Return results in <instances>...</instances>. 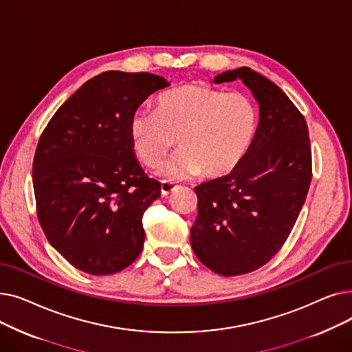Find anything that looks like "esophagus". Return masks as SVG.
Listing matches in <instances>:
<instances>
[{"label":"esophagus","mask_w":352,"mask_h":352,"mask_svg":"<svg viewBox=\"0 0 352 352\" xmlns=\"http://www.w3.org/2000/svg\"><path fill=\"white\" fill-rule=\"evenodd\" d=\"M174 188H175V184H174V182L165 181V179L161 181V195H162V197H165V195H168L170 192H173Z\"/></svg>","instance_id":"1"}]
</instances>
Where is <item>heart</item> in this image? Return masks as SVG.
<instances>
[{"mask_svg":"<svg viewBox=\"0 0 352 352\" xmlns=\"http://www.w3.org/2000/svg\"><path fill=\"white\" fill-rule=\"evenodd\" d=\"M135 157L155 166L177 138L181 150L161 166L170 178L202 171L219 178L247 157L256 134V111L248 97L201 85L184 84L162 92L155 111L135 109L128 124Z\"/></svg>","mask_w":352,"mask_h":352,"instance_id":"obj_1","label":"heart"}]
</instances>
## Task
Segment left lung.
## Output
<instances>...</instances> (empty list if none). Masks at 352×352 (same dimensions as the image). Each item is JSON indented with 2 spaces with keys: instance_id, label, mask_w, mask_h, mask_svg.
Instances as JSON below:
<instances>
[{
  "instance_id": "obj_1",
  "label": "left lung",
  "mask_w": 352,
  "mask_h": 352,
  "mask_svg": "<svg viewBox=\"0 0 352 352\" xmlns=\"http://www.w3.org/2000/svg\"><path fill=\"white\" fill-rule=\"evenodd\" d=\"M241 80L260 105V122L244 161L228 175L195 187L198 217L191 247L211 271H255L281 250L304 206L312 177L304 116L285 92L248 67L215 84Z\"/></svg>"
}]
</instances>
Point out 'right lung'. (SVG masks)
Listing matches in <instances>:
<instances>
[{
    "label": "right lung",
    "instance_id": "obj_1",
    "mask_svg": "<svg viewBox=\"0 0 352 352\" xmlns=\"http://www.w3.org/2000/svg\"><path fill=\"white\" fill-rule=\"evenodd\" d=\"M168 85L150 72H101L43 131L32 162L36 215L48 243L72 267L116 274L142 251V215L161 186L138 164L128 124L153 92Z\"/></svg>",
    "mask_w": 352,
    "mask_h": 352
}]
</instances>
